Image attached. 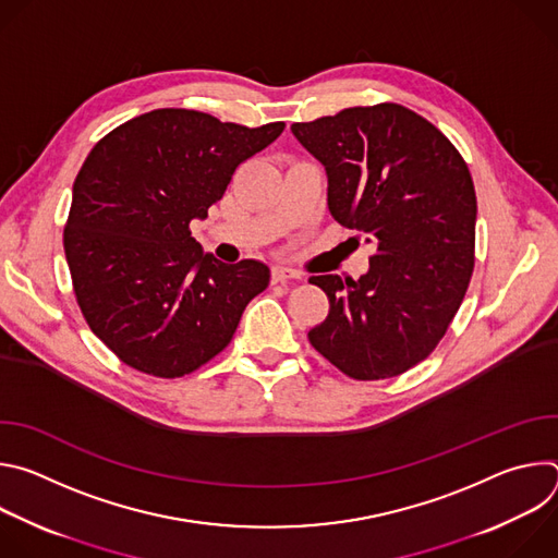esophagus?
I'll return each mask as SVG.
<instances>
[{
	"instance_id": "obj_1",
	"label": "esophagus",
	"mask_w": 558,
	"mask_h": 558,
	"mask_svg": "<svg viewBox=\"0 0 558 558\" xmlns=\"http://www.w3.org/2000/svg\"><path fill=\"white\" fill-rule=\"evenodd\" d=\"M302 276L289 267H271V282H287V280H300Z\"/></svg>"
}]
</instances>
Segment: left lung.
Returning <instances> with one entry per match:
<instances>
[{"instance_id": "left-lung-1", "label": "left lung", "mask_w": 558, "mask_h": 558, "mask_svg": "<svg viewBox=\"0 0 558 558\" xmlns=\"http://www.w3.org/2000/svg\"><path fill=\"white\" fill-rule=\"evenodd\" d=\"M329 177L331 216L375 245L353 278L311 276L329 298L311 347L353 379L402 375L446 336L474 269L476 196L457 147L400 106L293 123Z\"/></svg>"}]
</instances>
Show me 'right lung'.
<instances>
[{
    "mask_svg": "<svg viewBox=\"0 0 558 558\" xmlns=\"http://www.w3.org/2000/svg\"><path fill=\"white\" fill-rule=\"evenodd\" d=\"M282 130V121L247 128L161 108L93 147L72 185L63 250L78 308L123 364L183 377L231 342L269 267L203 254L190 222Z\"/></svg>",
    "mask_w": 558,
    "mask_h": 558,
    "instance_id": "1",
    "label": "right lung"
}]
</instances>
